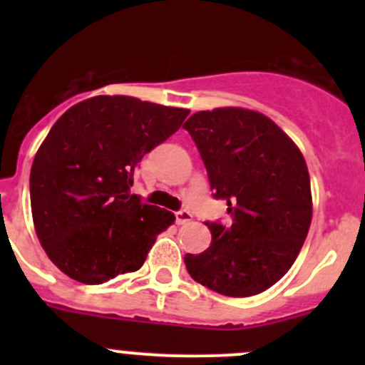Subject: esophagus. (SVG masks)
Listing matches in <instances>:
<instances>
[{
    "label": "esophagus",
    "instance_id": "34e87169",
    "mask_svg": "<svg viewBox=\"0 0 365 365\" xmlns=\"http://www.w3.org/2000/svg\"><path fill=\"white\" fill-rule=\"evenodd\" d=\"M176 217V224H187L192 220V213L189 210H180V212L175 213Z\"/></svg>",
    "mask_w": 365,
    "mask_h": 365
}]
</instances>
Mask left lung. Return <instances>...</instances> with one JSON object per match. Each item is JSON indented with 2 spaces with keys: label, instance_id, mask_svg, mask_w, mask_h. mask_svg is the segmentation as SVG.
Wrapping results in <instances>:
<instances>
[{
  "label": "left lung",
  "instance_id": "obj_1",
  "mask_svg": "<svg viewBox=\"0 0 365 365\" xmlns=\"http://www.w3.org/2000/svg\"><path fill=\"white\" fill-rule=\"evenodd\" d=\"M200 150L215 200L231 226L206 222L212 244L187 254L194 281L226 297H252L295 263L312 219L311 180L295 143L264 114L200 111L183 125Z\"/></svg>",
  "mask_w": 365,
  "mask_h": 365
}]
</instances>
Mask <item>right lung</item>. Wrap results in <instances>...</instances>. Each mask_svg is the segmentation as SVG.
Instances as JSON below:
<instances>
[{
	"label": "right lung",
	"instance_id": "obj_1",
	"mask_svg": "<svg viewBox=\"0 0 365 365\" xmlns=\"http://www.w3.org/2000/svg\"><path fill=\"white\" fill-rule=\"evenodd\" d=\"M189 109L123 95L72 106L29 175L33 224L49 259L73 281L102 284L143 267L168 210L130 194L138 164L182 127Z\"/></svg>",
	"mask_w": 365,
	"mask_h": 365
}]
</instances>
